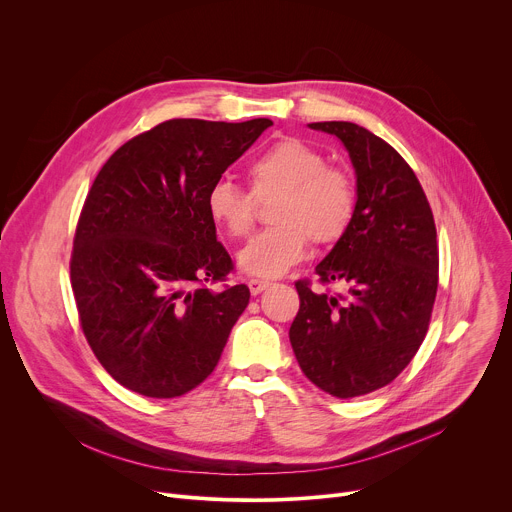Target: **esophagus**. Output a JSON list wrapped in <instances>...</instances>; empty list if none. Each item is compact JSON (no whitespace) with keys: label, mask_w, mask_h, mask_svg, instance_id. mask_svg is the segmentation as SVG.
Here are the masks:
<instances>
[{"label":"esophagus","mask_w":512,"mask_h":512,"mask_svg":"<svg viewBox=\"0 0 512 512\" xmlns=\"http://www.w3.org/2000/svg\"><path fill=\"white\" fill-rule=\"evenodd\" d=\"M247 285H249V289H251V294L257 296V294H261L263 289H267L271 283H269L267 279H255V277H253V279H249Z\"/></svg>","instance_id":"esophagus-1"}]
</instances>
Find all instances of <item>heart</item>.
Masks as SVG:
<instances>
[{"label":"heart","instance_id":"1","mask_svg":"<svg viewBox=\"0 0 512 512\" xmlns=\"http://www.w3.org/2000/svg\"><path fill=\"white\" fill-rule=\"evenodd\" d=\"M251 194L233 182H216L206 194L208 214L218 229L245 237L255 221V198L279 194L271 229L255 235L239 253L241 271L279 277L298 265L316 243H334L348 229L356 192L350 176L326 164V156L302 139L285 137L261 150L249 164Z\"/></svg>","mask_w":512,"mask_h":512}]
</instances>
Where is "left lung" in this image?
Instances as JSON below:
<instances>
[{
  "instance_id": "obj_1",
  "label": "left lung",
  "mask_w": 512,
  "mask_h": 512,
  "mask_svg": "<svg viewBox=\"0 0 512 512\" xmlns=\"http://www.w3.org/2000/svg\"><path fill=\"white\" fill-rule=\"evenodd\" d=\"M336 135L356 174V204L344 235L316 265L322 283L298 281L300 312L289 342L304 375L350 399L389 385L419 350L437 291L435 223L425 192L395 148L350 121L310 123Z\"/></svg>"
}]
</instances>
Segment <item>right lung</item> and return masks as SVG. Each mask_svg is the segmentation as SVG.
Instances as JSON below:
<instances>
[{
    "instance_id": "right-lung-1",
    "label": "right lung",
    "mask_w": 512,
    "mask_h": 512,
    "mask_svg": "<svg viewBox=\"0 0 512 512\" xmlns=\"http://www.w3.org/2000/svg\"><path fill=\"white\" fill-rule=\"evenodd\" d=\"M271 119H170L107 160L85 200L70 259L83 332L103 369L143 397L172 399L218 364L249 304L206 208Z\"/></svg>"
}]
</instances>
